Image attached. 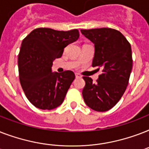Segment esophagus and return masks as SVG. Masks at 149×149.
Listing matches in <instances>:
<instances>
[{"label":"esophagus","instance_id":"esophagus-1","mask_svg":"<svg viewBox=\"0 0 149 149\" xmlns=\"http://www.w3.org/2000/svg\"><path fill=\"white\" fill-rule=\"evenodd\" d=\"M75 77H76V78H80V77H81V76H80L79 73L76 72V73H75Z\"/></svg>","mask_w":149,"mask_h":149}]
</instances>
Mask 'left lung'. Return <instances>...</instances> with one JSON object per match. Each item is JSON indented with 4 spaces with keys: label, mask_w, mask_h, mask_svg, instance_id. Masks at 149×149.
Returning <instances> with one entry per match:
<instances>
[{
    "label": "left lung",
    "mask_w": 149,
    "mask_h": 149,
    "mask_svg": "<svg viewBox=\"0 0 149 149\" xmlns=\"http://www.w3.org/2000/svg\"><path fill=\"white\" fill-rule=\"evenodd\" d=\"M81 32L95 46L92 65L103 72L96 83L91 77H83L86 82L83 97L91 109L107 111L115 106L127 88L133 63L131 45L115 29H81Z\"/></svg>",
    "instance_id": "1"
}]
</instances>
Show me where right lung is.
Returning a JSON list of instances; mask_svg holds the SVG:
<instances>
[{"label":"right lung","mask_w":149,"mask_h":149,"mask_svg":"<svg viewBox=\"0 0 149 149\" xmlns=\"http://www.w3.org/2000/svg\"><path fill=\"white\" fill-rule=\"evenodd\" d=\"M79 31H56L48 28L34 29L23 39L17 64L24 93L37 108L52 110L64 100L74 72H52V61L63 56L64 48L77 41Z\"/></svg>","instance_id":"add662e5"}]
</instances>
